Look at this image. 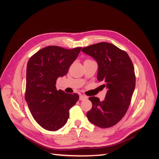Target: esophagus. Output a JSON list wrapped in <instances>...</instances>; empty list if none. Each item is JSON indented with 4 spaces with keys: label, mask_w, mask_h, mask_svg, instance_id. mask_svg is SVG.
<instances>
[{
    "label": "esophagus",
    "mask_w": 159,
    "mask_h": 159,
    "mask_svg": "<svg viewBox=\"0 0 159 159\" xmlns=\"http://www.w3.org/2000/svg\"><path fill=\"white\" fill-rule=\"evenodd\" d=\"M79 99H80V100H85L87 99V96H84V95H80Z\"/></svg>",
    "instance_id": "34e87169"
}]
</instances>
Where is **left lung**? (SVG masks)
<instances>
[{
	"label": "left lung",
	"instance_id": "1",
	"mask_svg": "<svg viewBox=\"0 0 159 159\" xmlns=\"http://www.w3.org/2000/svg\"><path fill=\"white\" fill-rule=\"evenodd\" d=\"M82 51L96 61L97 79L107 89L102 102L97 97L89 98L92 108L87 119L100 128L111 127L122 119L130 104L136 80L133 63L126 52L110 43H95Z\"/></svg>",
	"mask_w": 159,
	"mask_h": 159
}]
</instances>
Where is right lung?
Instances as JSON below:
<instances>
[{
    "mask_svg": "<svg viewBox=\"0 0 159 159\" xmlns=\"http://www.w3.org/2000/svg\"><path fill=\"white\" fill-rule=\"evenodd\" d=\"M81 47L43 48L29 59L26 67L25 100L35 120L46 130L55 131L67 122L69 110L79 98L77 93L57 91L56 81L68 72Z\"/></svg>",
    "mask_w": 159,
    "mask_h": 159,
    "instance_id": "add662e5",
    "label": "right lung"
}]
</instances>
